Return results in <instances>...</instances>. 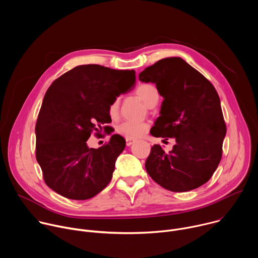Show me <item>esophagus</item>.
Listing matches in <instances>:
<instances>
[{
  "instance_id": "obj_1",
  "label": "esophagus",
  "mask_w": 258,
  "mask_h": 258,
  "mask_svg": "<svg viewBox=\"0 0 258 258\" xmlns=\"http://www.w3.org/2000/svg\"><path fill=\"white\" fill-rule=\"evenodd\" d=\"M134 143H135V141H134V140L126 139V146H132Z\"/></svg>"
}]
</instances>
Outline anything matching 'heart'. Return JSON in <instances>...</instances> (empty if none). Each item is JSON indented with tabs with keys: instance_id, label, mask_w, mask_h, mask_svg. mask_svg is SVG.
<instances>
[{
	"instance_id": "heart-1",
	"label": "heart",
	"mask_w": 258,
	"mask_h": 258,
	"mask_svg": "<svg viewBox=\"0 0 258 258\" xmlns=\"http://www.w3.org/2000/svg\"><path fill=\"white\" fill-rule=\"evenodd\" d=\"M137 96L144 102V104L152 108L154 107L159 100V93L157 88L152 84H141L136 89ZM119 102L118 99L113 100L108 107V112L111 118H116L118 116ZM148 123L146 122H134V121H123L119 123L116 127L117 134L122 136L125 139L137 140L143 137L147 131H148Z\"/></svg>"
}]
</instances>
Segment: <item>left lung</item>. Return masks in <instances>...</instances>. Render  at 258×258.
<instances>
[{
    "label": "left lung",
    "instance_id": "obj_1",
    "mask_svg": "<svg viewBox=\"0 0 258 258\" xmlns=\"http://www.w3.org/2000/svg\"><path fill=\"white\" fill-rule=\"evenodd\" d=\"M139 80L155 84L164 99L151 135L175 139L170 152H164L160 145L152 147L145 163L147 172L172 192L204 185L222 159L227 132L216 90L179 57L157 61L145 68Z\"/></svg>",
    "mask_w": 258,
    "mask_h": 258
}]
</instances>
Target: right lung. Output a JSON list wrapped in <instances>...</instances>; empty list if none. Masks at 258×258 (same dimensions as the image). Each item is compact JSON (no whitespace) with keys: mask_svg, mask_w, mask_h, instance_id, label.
Wrapping results in <instances>:
<instances>
[{"mask_svg":"<svg viewBox=\"0 0 258 258\" xmlns=\"http://www.w3.org/2000/svg\"><path fill=\"white\" fill-rule=\"evenodd\" d=\"M135 70L80 65L49 87L35 124V157L46 185L72 200H87L107 187L125 141L113 135L98 149L89 148L93 132L111 121L108 107L135 86Z\"/></svg>","mask_w":258,"mask_h":258,"instance_id":"obj_1","label":"right lung"}]
</instances>
